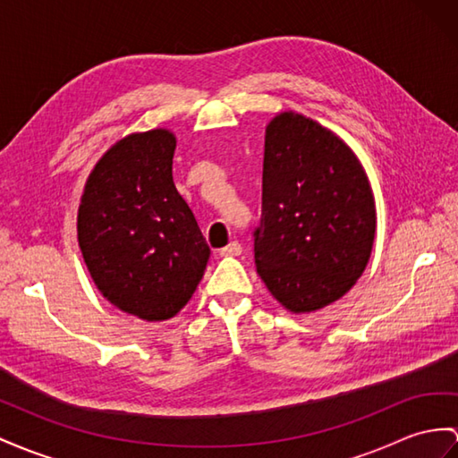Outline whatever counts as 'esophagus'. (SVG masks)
Masks as SVG:
<instances>
[{
  "instance_id": "1",
  "label": "esophagus",
  "mask_w": 458,
  "mask_h": 458,
  "mask_svg": "<svg viewBox=\"0 0 458 458\" xmlns=\"http://www.w3.org/2000/svg\"><path fill=\"white\" fill-rule=\"evenodd\" d=\"M242 243L240 242H230L228 245H226V248H222L218 253L222 255V257H225V255H240L242 253Z\"/></svg>"
}]
</instances>
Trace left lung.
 <instances>
[{
  "mask_svg": "<svg viewBox=\"0 0 458 458\" xmlns=\"http://www.w3.org/2000/svg\"><path fill=\"white\" fill-rule=\"evenodd\" d=\"M375 199L361 162L341 137L296 112L265 131L263 205L255 265L288 311L310 313L343 298L366 271Z\"/></svg>",
  "mask_w": 458,
  "mask_h": 458,
  "instance_id": "obj_1",
  "label": "left lung"
}]
</instances>
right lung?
<instances>
[{"label": "right lung", "instance_id": "right-lung-1", "mask_svg": "<svg viewBox=\"0 0 458 458\" xmlns=\"http://www.w3.org/2000/svg\"><path fill=\"white\" fill-rule=\"evenodd\" d=\"M175 137L133 133L106 150L81 197L77 238L100 294L145 321L174 318L210 250L172 178Z\"/></svg>", "mask_w": 458, "mask_h": 458}]
</instances>
